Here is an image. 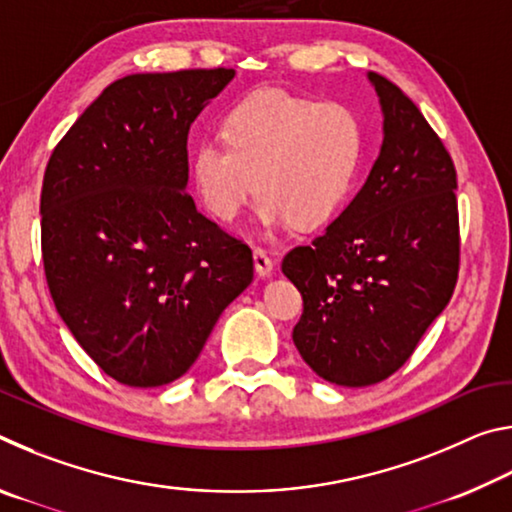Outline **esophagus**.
I'll list each match as a JSON object with an SVG mask.
<instances>
[{
    "mask_svg": "<svg viewBox=\"0 0 512 512\" xmlns=\"http://www.w3.org/2000/svg\"><path fill=\"white\" fill-rule=\"evenodd\" d=\"M253 259H255V271L259 277H268L273 273L275 268V262L271 257H268V253L264 248H255L253 250Z\"/></svg>",
    "mask_w": 512,
    "mask_h": 512,
    "instance_id": "esophagus-1",
    "label": "esophagus"
}]
</instances>
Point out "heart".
Masks as SVG:
<instances>
[{
	"mask_svg": "<svg viewBox=\"0 0 512 512\" xmlns=\"http://www.w3.org/2000/svg\"><path fill=\"white\" fill-rule=\"evenodd\" d=\"M221 133L203 137L189 162L198 201L219 221L235 219L257 187V216L268 228H318L357 183L363 126L339 103L255 90L225 112Z\"/></svg>",
	"mask_w": 512,
	"mask_h": 512,
	"instance_id": "heart-1",
	"label": "heart"
}]
</instances>
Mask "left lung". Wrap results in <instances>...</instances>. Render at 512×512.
I'll use <instances>...</instances> for the list:
<instances>
[{
	"label": "left lung",
	"mask_w": 512,
	"mask_h": 512,
	"mask_svg": "<svg viewBox=\"0 0 512 512\" xmlns=\"http://www.w3.org/2000/svg\"><path fill=\"white\" fill-rule=\"evenodd\" d=\"M384 142L366 185L309 246L282 259L300 291L293 343L332 384L391 377L452 298L461 262L456 169L418 106L368 74Z\"/></svg>",
	"instance_id": "left-lung-1"
}]
</instances>
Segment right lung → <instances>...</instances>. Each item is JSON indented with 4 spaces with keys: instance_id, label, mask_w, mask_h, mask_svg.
<instances>
[{
    "instance_id": "obj_1",
    "label": "right lung",
    "mask_w": 512,
    "mask_h": 512,
    "mask_svg": "<svg viewBox=\"0 0 512 512\" xmlns=\"http://www.w3.org/2000/svg\"><path fill=\"white\" fill-rule=\"evenodd\" d=\"M232 79L225 67L124 76L49 158L47 287L74 339L119 384L183 377L253 282L250 248L187 194L189 126Z\"/></svg>"
}]
</instances>
